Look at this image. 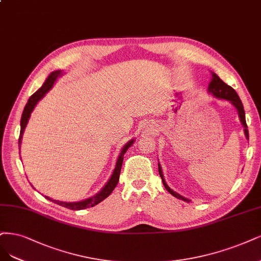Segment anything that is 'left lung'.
I'll list each match as a JSON object with an SVG mask.
<instances>
[{"mask_svg":"<svg viewBox=\"0 0 261 261\" xmlns=\"http://www.w3.org/2000/svg\"><path fill=\"white\" fill-rule=\"evenodd\" d=\"M208 93H211L214 97L219 98V99L229 100L233 106L236 107V109L238 110V113H239L240 121H241L242 125H243V127H244V134H245L246 138L248 139V129H247V124H246V120H245L244 107H243V103H242L240 97H239V95L237 94L234 89H233L231 86H229L228 84L224 83L223 81L216 73L212 72V81H211V83L208 85ZM159 174L162 178V181H163V185H164L165 189L170 194H173L175 197H177V199H179V200H182V201L188 202V203L190 202V200H188V199H186V197L181 196L180 194H178L177 192L173 191L172 189H170L167 186V184L165 182L163 173H162V168H161L160 163H159Z\"/></svg>","mask_w":261,"mask_h":261,"instance_id":"1","label":"left lung"}]
</instances>
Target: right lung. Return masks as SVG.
<instances>
[{
    "instance_id": "add662e5",
    "label": "right lung",
    "mask_w": 261,
    "mask_h": 261,
    "mask_svg": "<svg viewBox=\"0 0 261 261\" xmlns=\"http://www.w3.org/2000/svg\"><path fill=\"white\" fill-rule=\"evenodd\" d=\"M62 73L61 70L58 71H54L51 72L48 77L45 81L44 84L42 85V87L39 89V91L35 92L30 98L28 102H27L22 115H21V121H20V135H19V150H20V145H21V139H22V135L24 132V128L27 126V124H28V121L30 119V115L31 112L33 111L34 107L37 106V103L39 102V100H41L42 98L44 97V95L46 94L49 89L53 87L54 83H55V81L57 80L58 76H60ZM134 143V139L129 140L126 145H125L122 150H121V153L118 158V161H116V164H115V168L113 170V173L110 177L109 180L105 185V187L101 189V190L98 192L96 195L89 197V199H86L84 201H81V202H60L57 200H53L48 196H45L46 199H48L49 201L56 203L60 206H64V207H67L69 210H73V211H80V210H85L88 207H93V206L97 205L98 203H100L101 201H103L105 199H107L108 196L111 194V192L114 190V188L116 187L119 182V179H120V173H121V168H122V164H123V160H124V154L126 153L127 149L133 145Z\"/></svg>"
}]
</instances>
